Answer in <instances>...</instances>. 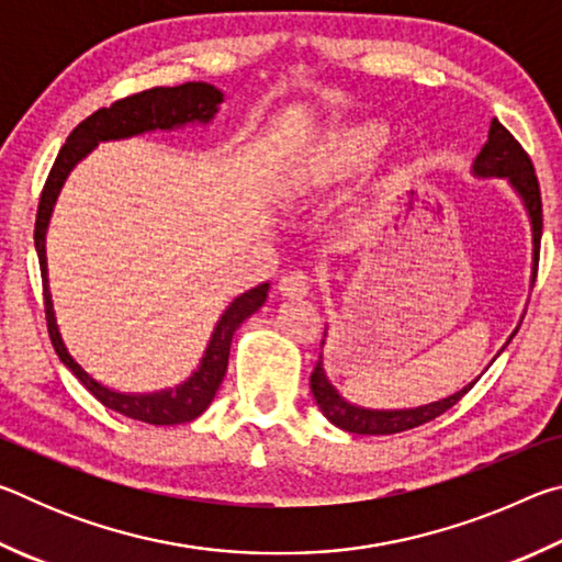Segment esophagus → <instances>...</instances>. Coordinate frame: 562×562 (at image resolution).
<instances>
[{"label": "esophagus", "mask_w": 562, "mask_h": 562, "mask_svg": "<svg viewBox=\"0 0 562 562\" xmlns=\"http://www.w3.org/2000/svg\"><path fill=\"white\" fill-rule=\"evenodd\" d=\"M278 290H280V294H284V297H307L310 278L304 272H288V274H282Z\"/></svg>", "instance_id": "34e87169"}]
</instances>
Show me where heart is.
<instances>
[{
	"instance_id": "1",
	"label": "heart",
	"mask_w": 562,
	"mask_h": 562,
	"mask_svg": "<svg viewBox=\"0 0 562 562\" xmlns=\"http://www.w3.org/2000/svg\"><path fill=\"white\" fill-rule=\"evenodd\" d=\"M389 128L379 121L347 123L322 133L292 154L278 173V195L284 205H302L327 195L372 170L389 146Z\"/></svg>"
}]
</instances>
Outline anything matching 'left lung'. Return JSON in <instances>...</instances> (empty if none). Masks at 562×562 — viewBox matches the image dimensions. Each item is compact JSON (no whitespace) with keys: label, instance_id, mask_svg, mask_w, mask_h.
I'll list each match as a JSON object with an SVG mask.
<instances>
[{"label":"left lung","instance_id":"obj_1","mask_svg":"<svg viewBox=\"0 0 562 562\" xmlns=\"http://www.w3.org/2000/svg\"><path fill=\"white\" fill-rule=\"evenodd\" d=\"M471 176L473 178H501V180H506L513 193L520 198L522 211H526L528 223H530V245H532V252H530V288H532V282H536V270H538L540 233H543L540 188H538L536 170H532L528 154L520 148L518 140L501 126L498 119L491 121L488 140L483 144L481 154L473 158ZM327 329H325V339H322V349H325V341H327ZM516 331H513V335H516ZM513 335L508 337V341L513 339ZM508 341H506V345H508ZM506 345H503V347H506ZM501 351H498V355H501ZM496 357L491 359V364L496 361ZM479 379L481 376H475L473 382H469L463 389H459L456 394L439 398V402L424 404V406H414V408H369V406L351 404L349 398L341 396L339 389L329 382L327 369H325V357H322V351H319V361H317L315 372H312V376H310V389H312V396H315V402L319 406V412L325 414L327 422L335 424L337 429L349 431V434H364V436H384V434H398V431H406V429H416V426H422L426 422H431V418L441 416L443 412H449V408L456 402H459V398L465 392H469V389L475 382H479Z\"/></svg>","mask_w":562,"mask_h":562}]
</instances>
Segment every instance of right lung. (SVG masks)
Masks as SVG:
<instances>
[{"mask_svg": "<svg viewBox=\"0 0 562 562\" xmlns=\"http://www.w3.org/2000/svg\"><path fill=\"white\" fill-rule=\"evenodd\" d=\"M225 93L205 81H188L180 87H156L150 91H140L136 97L121 99L111 103L109 109H99L91 113L87 121L71 131L66 138L64 148L54 160V168L46 186L42 190L40 211H36L34 225V247L40 255L42 282H44V304H46V325H49V337L54 351L64 361V367L99 398V402L121 416L136 418V422L154 424V426H173L186 424L201 416L217 394L227 372V357H231V341L235 329L243 325L247 317L258 312L265 300H268L270 282H262L258 288L247 290L227 304L223 315L217 317L213 335L207 339V347L198 364L186 382L176 386L158 389V392H119L109 384L99 382L97 376L89 374L66 347L61 337L59 322H56L52 288H49V265H46V233H49L52 213L59 198L66 178L71 170L87 158L99 144L109 140H126L144 136V133L156 131H183L186 126H211L213 119L221 111Z\"/></svg>", "mask_w": 562, "mask_h": 562, "instance_id": "add662e5", "label": "right lung"}]
</instances>
